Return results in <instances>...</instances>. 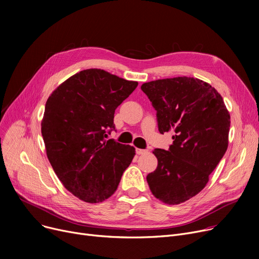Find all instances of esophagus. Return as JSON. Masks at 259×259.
I'll use <instances>...</instances> for the list:
<instances>
[{
    "label": "esophagus",
    "mask_w": 259,
    "mask_h": 259,
    "mask_svg": "<svg viewBox=\"0 0 259 259\" xmlns=\"http://www.w3.org/2000/svg\"><path fill=\"white\" fill-rule=\"evenodd\" d=\"M147 152V150H144V149H140V148H137V153L139 154V155H141V154H145Z\"/></svg>",
    "instance_id": "1"
}]
</instances>
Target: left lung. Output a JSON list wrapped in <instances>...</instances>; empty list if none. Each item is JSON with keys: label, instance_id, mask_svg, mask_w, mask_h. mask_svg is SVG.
<instances>
[{"label": "left lung", "instance_id": "8db88e82", "mask_svg": "<svg viewBox=\"0 0 259 259\" xmlns=\"http://www.w3.org/2000/svg\"><path fill=\"white\" fill-rule=\"evenodd\" d=\"M141 88L157 112L159 132H174L168 151H153L158 164L147 175V182L157 199L179 205L206 187L225 155L230 113L222 95L198 78L156 79Z\"/></svg>", "mask_w": 259, "mask_h": 259}]
</instances>
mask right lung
Instances as JSON below:
<instances>
[{
	"label": "right lung",
	"instance_id": "right-lung-1",
	"mask_svg": "<svg viewBox=\"0 0 259 259\" xmlns=\"http://www.w3.org/2000/svg\"><path fill=\"white\" fill-rule=\"evenodd\" d=\"M102 69L67 78L48 98L40 124L46 154L64 187L85 202H102L117 189L135 148L106 140L115 109L138 87Z\"/></svg>",
	"mask_w": 259,
	"mask_h": 259
}]
</instances>
